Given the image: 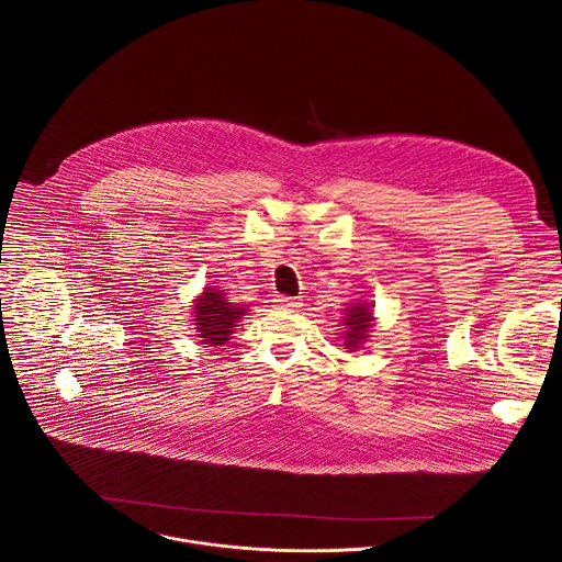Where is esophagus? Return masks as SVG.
I'll list each match as a JSON object with an SVG mask.
<instances>
[{
  "mask_svg": "<svg viewBox=\"0 0 562 562\" xmlns=\"http://www.w3.org/2000/svg\"><path fill=\"white\" fill-rule=\"evenodd\" d=\"M273 302H276L278 308H289V311H291V308H297V306L302 304L297 297H286V295H278Z\"/></svg>",
  "mask_w": 562,
  "mask_h": 562,
  "instance_id": "obj_1",
  "label": "esophagus"
}]
</instances>
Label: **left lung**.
Here are the masks:
<instances>
[{
	"label": "left lung",
	"mask_w": 562,
	"mask_h": 562,
	"mask_svg": "<svg viewBox=\"0 0 562 562\" xmlns=\"http://www.w3.org/2000/svg\"><path fill=\"white\" fill-rule=\"evenodd\" d=\"M371 302H353L345 313V349H358L373 327Z\"/></svg>",
	"instance_id": "1"
}]
</instances>
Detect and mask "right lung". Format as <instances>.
Segmentation results:
<instances>
[{
	"label": "right lung",
	"instance_id": "obj_1",
	"mask_svg": "<svg viewBox=\"0 0 562 562\" xmlns=\"http://www.w3.org/2000/svg\"><path fill=\"white\" fill-rule=\"evenodd\" d=\"M247 311V306L231 302L222 289L204 286L202 295H198L193 302V325L198 331L195 336L202 338V342L209 347L226 345L233 327H237L239 317Z\"/></svg>",
	"mask_w": 562,
	"mask_h": 562
}]
</instances>
